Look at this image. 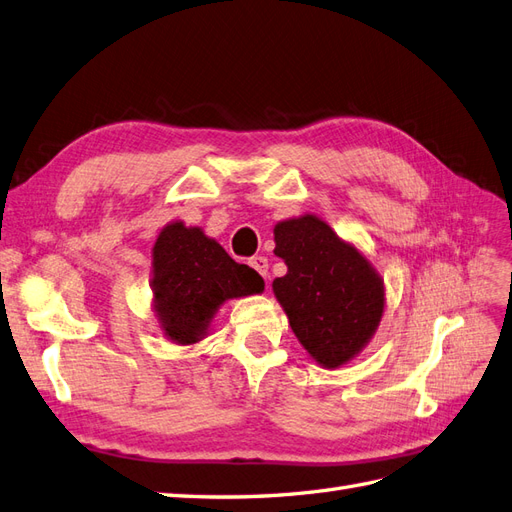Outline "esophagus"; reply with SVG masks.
<instances>
[{
	"mask_svg": "<svg viewBox=\"0 0 512 512\" xmlns=\"http://www.w3.org/2000/svg\"><path fill=\"white\" fill-rule=\"evenodd\" d=\"M250 267L256 269L264 279L269 277V260L264 258V256H254V258L250 260Z\"/></svg>",
	"mask_w": 512,
	"mask_h": 512,
	"instance_id": "34e87169",
	"label": "esophagus"
}]
</instances>
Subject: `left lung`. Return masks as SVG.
<instances>
[{
	"mask_svg": "<svg viewBox=\"0 0 512 512\" xmlns=\"http://www.w3.org/2000/svg\"><path fill=\"white\" fill-rule=\"evenodd\" d=\"M275 256L288 273L273 281L292 332L324 368L356 358L385 307L383 279L368 258L313 214L277 222Z\"/></svg>",
	"mask_w": 512,
	"mask_h": 512,
	"instance_id": "8db88e82",
	"label": "left lung"
}]
</instances>
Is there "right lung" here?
<instances>
[{
	"mask_svg": "<svg viewBox=\"0 0 512 512\" xmlns=\"http://www.w3.org/2000/svg\"><path fill=\"white\" fill-rule=\"evenodd\" d=\"M154 313L165 337L192 345L209 330L228 298L260 294L262 277L226 254L199 226L169 222L152 248Z\"/></svg>",
	"mask_w": 512,
	"mask_h": 512,
	"instance_id": "1",
	"label": "right lung"
}]
</instances>
